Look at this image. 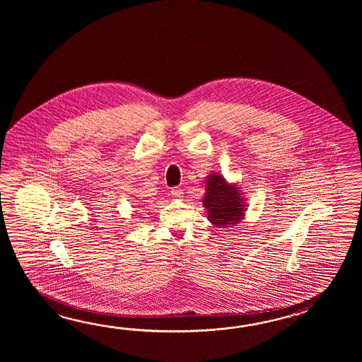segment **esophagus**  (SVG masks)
Listing matches in <instances>:
<instances>
[{"mask_svg": "<svg viewBox=\"0 0 362 362\" xmlns=\"http://www.w3.org/2000/svg\"><path fill=\"white\" fill-rule=\"evenodd\" d=\"M170 194H172V197H175V198H182L184 192H182L180 187H173V189L170 190Z\"/></svg>", "mask_w": 362, "mask_h": 362, "instance_id": "34e87169", "label": "esophagus"}]
</instances>
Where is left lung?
<instances>
[{
    "label": "left lung",
    "instance_id": "obj_1",
    "mask_svg": "<svg viewBox=\"0 0 362 362\" xmlns=\"http://www.w3.org/2000/svg\"><path fill=\"white\" fill-rule=\"evenodd\" d=\"M207 192L203 199L208 209L209 221L218 228H229L240 221L245 206L237 186H230L221 176L211 175L207 177Z\"/></svg>",
    "mask_w": 362,
    "mask_h": 362
}]
</instances>
